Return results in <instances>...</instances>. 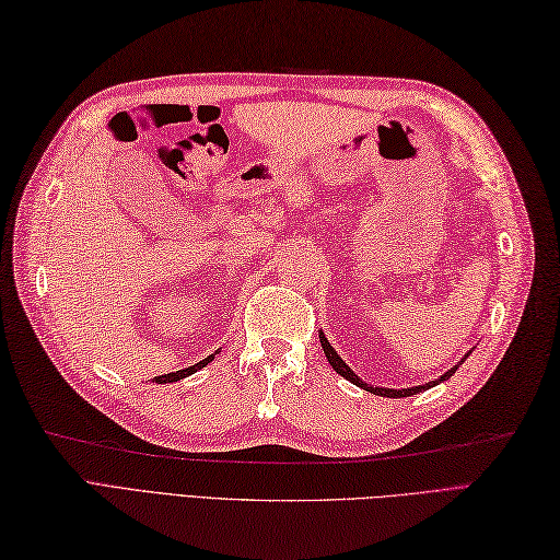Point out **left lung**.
Returning <instances> with one entry per match:
<instances>
[{"label": "left lung", "mask_w": 560, "mask_h": 560, "mask_svg": "<svg viewBox=\"0 0 560 560\" xmlns=\"http://www.w3.org/2000/svg\"><path fill=\"white\" fill-rule=\"evenodd\" d=\"M319 340H322V348H324V354H326V360H328V364H331L334 366V371H338V374L342 376V378H348L350 383H354V385H360V388L362 390H369V393H374V395H381V397H409V395H417V393H421V390H428V388H433V385H438V383H442V381H447L452 374H454V371L458 369V366H462L464 362H466V357H464V360L462 362H458L456 366H452L450 371H447V374H442L438 381H433V383H425V385H417V388H405V390H390V388H371V385H366L362 378H357L354 374H352V369L346 364V362H342L340 360V357H338V352L331 348V346H328V340L324 338V334H319Z\"/></svg>", "instance_id": "8db88e82"}]
</instances>
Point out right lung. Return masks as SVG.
Wrapping results in <instances>:
<instances>
[{
    "instance_id": "1",
    "label": "right lung",
    "mask_w": 560,
    "mask_h": 560,
    "mask_svg": "<svg viewBox=\"0 0 560 560\" xmlns=\"http://www.w3.org/2000/svg\"><path fill=\"white\" fill-rule=\"evenodd\" d=\"M214 360V354H210V357H206L203 362H198V364H194V366H189V369H182V371H177V374H165V376H155V383H175V381H179V378H186V376H191V374H196L198 369H203L206 364H210Z\"/></svg>"
}]
</instances>
